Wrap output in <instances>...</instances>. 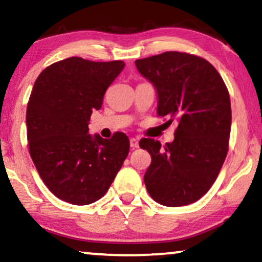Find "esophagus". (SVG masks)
I'll return each instance as SVG.
<instances>
[{
    "instance_id": "34e87169",
    "label": "esophagus",
    "mask_w": 262,
    "mask_h": 262,
    "mask_svg": "<svg viewBox=\"0 0 262 262\" xmlns=\"http://www.w3.org/2000/svg\"><path fill=\"white\" fill-rule=\"evenodd\" d=\"M130 145H131V148H132V149L138 148L139 144H138V141H137V139H136V138H131V139H130Z\"/></svg>"
}]
</instances>
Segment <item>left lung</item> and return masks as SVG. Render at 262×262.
Instances as JSON below:
<instances>
[{
    "label": "left lung",
    "instance_id": "1",
    "mask_svg": "<svg viewBox=\"0 0 262 262\" xmlns=\"http://www.w3.org/2000/svg\"><path fill=\"white\" fill-rule=\"evenodd\" d=\"M135 64L155 88L157 114L179 121L174 141L164 148L151 138L139 142L151 156L145 187L164 206L188 205L209 191L227 157L229 92L212 64L198 56L169 51Z\"/></svg>",
    "mask_w": 262,
    "mask_h": 262
}]
</instances>
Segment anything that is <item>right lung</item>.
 I'll list each match as a JSON object with an SVG mask.
<instances>
[{"mask_svg":"<svg viewBox=\"0 0 262 262\" xmlns=\"http://www.w3.org/2000/svg\"><path fill=\"white\" fill-rule=\"evenodd\" d=\"M124 67L123 60L70 57L51 64L34 82L26 112L28 148L44 184L64 202L88 205L102 198L126 159V135L105 139L89 135L88 127Z\"/></svg>","mask_w":262,"mask_h":262,"instance_id":"obj_1","label":"right lung"}]
</instances>
